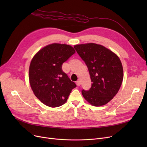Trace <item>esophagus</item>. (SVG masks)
<instances>
[{"label":"esophagus","instance_id":"obj_1","mask_svg":"<svg viewBox=\"0 0 147 147\" xmlns=\"http://www.w3.org/2000/svg\"><path fill=\"white\" fill-rule=\"evenodd\" d=\"M76 84L78 86H80L81 85V82H80V80H78L76 82Z\"/></svg>","mask_w":147,"mask_h":147}]
</instances>
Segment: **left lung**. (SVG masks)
I'll return each instance as SVG.
<instances>
[{
	"instance_id": "1",
	"label": "left lung",
	"mask_w": 147,
	"mask_h": 147,
	"mask_svg": "<svg viewBox=\"0 0 147 147\" xmlns=\"http://www.w3.org/2000/svg\"><path fill=\"white\" fill-rule=\"evenodd\" d=\"M76 52L88 67L92 84L82 93L91 105L99 107L110 101L118 92L123 79L119 58L104 46L95 43L77 45Z\"/></svg>"
}]
</instances>
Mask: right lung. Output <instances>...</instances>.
Masks as SVG:
<instances>
[{
	"label": "right lung",
	"mask_w": 147,
	"mask_h": 147,
	"mask_svg": "<svg viewBox=\"0 0 147 147\" xmlns=\"http://www.w3.org/2000/svg\"><path fill=\"white\" fill-rule=\"evenodd\" d=\"M72 46L53 43L38 51L31 61L29 81L35 96L46 105L64 104L76 87L62 69L63 64L75 53Z\"/></svg>",
	"instance_id": "1"
}]
</instances>
